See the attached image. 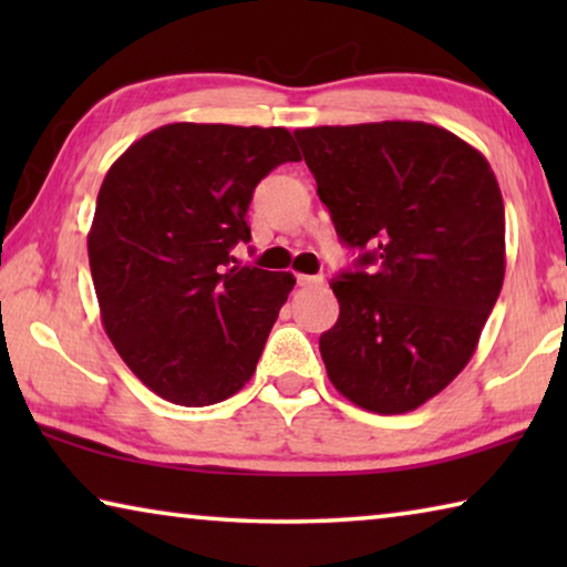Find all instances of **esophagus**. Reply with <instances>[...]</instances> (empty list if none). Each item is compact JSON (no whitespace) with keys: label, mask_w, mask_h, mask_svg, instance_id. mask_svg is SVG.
<instances>
[{"label":"esophagus","mask_w":567,"mask_h":567,"mask_svg":"<svg viewBox=\"0 0 567 567\" xmlns=\"http://www.w3.org/2000/svg\"><path fill=\"white\" fill-rule=\"evenodd\" d=\"M324 282L322 275H297V285L300 287H318Z\"/></svg>","instance_id":"esophagus-1"}]
</instances>
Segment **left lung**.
Wrapping results in <instances>:
<instances>
[{"label":"left lung","instance_id":"8db88e82","mask_svg":"<svg viewBox=\"0 0 567 567\" xmlns=\"http://www.w3.org/2000/svg\"><path fill=\"white\" fill-rule=\"evenodd\" d=\"M340 243L360 249L330 282L328 378L380 415L420 408L477 348L505 277V207L475 147L425 122L297 130Z\"/></svg>","mask_w":567,"mask_h":567}]
</instances>
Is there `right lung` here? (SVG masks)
Here are the masks:
<instances>
[{
    "label": "right lung",
    "instance_id": "1",
    "mask_svg": "<svg viewBox=\"0 0 567 567\" xmlns=\"http://www.w3.org/2000/svg\"><path fill=\"white\" fill-rule=\"evenodd\" d=\"M300 162L285 127L175 122L134 142L104 177L87 235L104 332L175 405L205 408L252 378L290 272L243 267L257 182Z\"/></svg>",
    "mask_w": 567,
    "mask_h": 567
}]
</instances>
